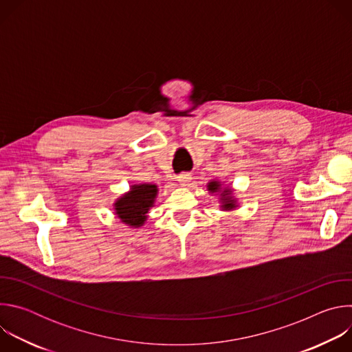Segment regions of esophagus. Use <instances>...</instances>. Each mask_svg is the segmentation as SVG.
Instances as JSON below:
<instances>
[{"mask_svg": "<svg viewBox=\"0 0 352 352\" xmlns=\"http://www.w3.org/2000/svg\"><path fill=\"white\" fill-rule=\"evenodd\" d=\"M190 175L188 174V173H182V174H179L178 177H177V181H178V184L179 185H182V186H186L189 182H190Z\"/></svg>", "mask_w": 352, "mask_h": 352, "instance_id": "1", "label": "esophagus"}]
</instances>
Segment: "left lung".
I'll return each instance as SVG.
<instances>
[{"mask_svg":"<svg viewBox=\"0 0 352 352\" xmlns=\"http://www.w3.org/2000/svg\"><path fill=\"white\" fill-rule=\"evenodd\" d=\"M208 190L212 195H219V202H220V209L223 212H232L235 210L239 204L238 199L234 196V190L230 185H224V182L219 179H212L208 182Z\"/></svg>","mask_w":352,"mask_h":352,"instance_id":"8db88e82","label":"left lung"}]
</instances>
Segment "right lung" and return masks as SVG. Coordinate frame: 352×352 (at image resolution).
Returning <instances> with one entry per match:
<instances>
[{
	"label": "right lung",
	"instance_id": "add662e5",
	"mask_svg": "<svg viewBox=\"0 0 352 352\" xmlns=\"http://www.w3.org/2000/svg\"><path fill=\"white\" fill-rule=\"evenodd\" d=\"M157 193V184H133L128 192L116 199L113 204L114 213L122 224L131 228H140L147 220L148 210L155 206Z\"/></svg>",
	"mask_w": 352,
	"mask_h": 352
}]
</instances>
